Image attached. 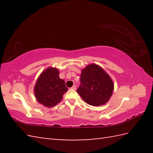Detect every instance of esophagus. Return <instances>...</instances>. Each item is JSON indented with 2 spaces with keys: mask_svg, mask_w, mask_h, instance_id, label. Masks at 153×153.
Masks as SVG:
<instances>
[{
  "mask_svg": "<svg viewBox=\"0 0 153 153\" xmlns=\"http://www.w3.org/2000/svg\"><path fill=\"white\" fill-rule=\"evenodd\" d=\"M71 89H74V90H76V85H73L72 87H71Z\"/></svg>",
  "mask_w": 153,
  "mask_h": 153,
  "instance_id": "34e87169",
  "label": "esophagus"
}]
</instances>
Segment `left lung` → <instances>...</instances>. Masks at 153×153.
<instances>
[{"label":"left lung","mask_w":153,"mask_h":153,"mask_svg":"<svg viewBox=\"0 0 153 153\" xmlns=\"http://www.w3.org/2000/svg\"><path fill=\"white\" fill-rule=\"evenodd\" d=\"M81 84L77 92L89 105H105L112 95L114 84L108 74L95 64H89L82 70Z\"/></svg>","instance_id":"obj_1"}]
</instances>
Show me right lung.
Instances as JSON below:
<instances>
[{
	"mask_svg": "<svg viewBox=\"0 0 153 153\" xmlns=\"http://www.w3.org/2000/svg\"><path fill=\"white\" fill-rule=\"evenodd\" d=\"M67 91L65 82L59 77V71L52 67L43 71L38 77L34 87L37 101L48 108L56 105Z\"/></svg>",
	"mask_w": 153,
	"mask_h": 153,
	"instance_id": "1",
	"label": "right lung"
}]
</instances>
